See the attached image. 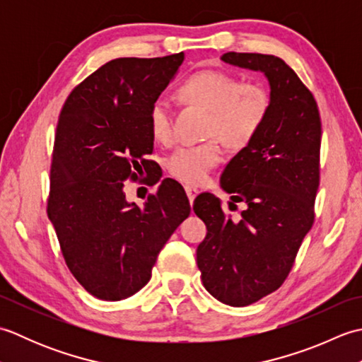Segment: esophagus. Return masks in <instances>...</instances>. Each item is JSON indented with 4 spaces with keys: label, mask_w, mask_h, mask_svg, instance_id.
<instances>
[{
    "label": "esophagus",
    "mask_w": 362,
    "mask_h": 362,
    "mask_svg": "<svg viewBox=\"0 0 362 362\" xmlns=\"http://www.w3.org/2000/svg\"><path fill=\"white\" fill-rule=\"evenodd\" d=\"M185 191H187V196H188V199H189V204L193 205L196 196L199 194V189L194 188V187H185Z\"/></svg>",
    "instance_id": "34e87169"
}]
</instances>
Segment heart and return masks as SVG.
<instances>
[{
  "mask_svg": "<svg viewBox=\"0 0 362 362\" xmlns=\"http://www.w3.org/2000/svg\"><path fill=\"white\" fill-rule=\"evenodd\" d=\"M189 104L211 112L209 135L218 136L228 148H243L253 140L271 110V95L259 82H243L233 74L201 71L180 87ZM151 134L158 143H169L174 135L173 107L166 98H157L149 109ZM222 158L221 144L210 140L182 146L166 161L171 175L185 183H202Z\"/></svg>",
  "mask_w": 362,
  "mask_h": 362,
  "instance_id": "b5f03b06",
  "label": "heart"
}]
</instances>
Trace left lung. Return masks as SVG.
<instances>
[{"label":"left lung","mask_w":362,"mask_h":362,"mask_svg":"<svg viewBox=\"0 0 362 362\" xmlns=\"http://www.w3.org/2000/svg\"><path fill=\"white\" fill-rule=\"evenodd\" d=\"M221 60L261 71L271 87L263 127L221 175V187L233 194L228 209L245 204L240 221L211 193L193 205L206 226L196 252L205 289L222 303L247 306L281 286L313 227L322 124L316 99L280 57L226 52Z\"/></svg>","instance_id":"8db88e82"}]
</instances>
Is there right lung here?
<instances>
[{
    "instance_id": "right-lung-1",
    "label": "right lung",
    "mask_w": 362,
    "mask_h": 362,
    "mask_svg": "<svg viewBox=\"0 0 362 362\" xmlns=\"http://www.w3.org/2000/svg\"><path fill=\"white\" fill-rule=\"evenodd\" d=\"M183 59L179 52L110 60L71 91L60 112L48 218L74 279L101 300L140 291L191 211L185 189L173 179L161 180L143 206L124 193V182L153 163L144 158L153 149L149 109Z\"/></svg>"
}]
</instances>
